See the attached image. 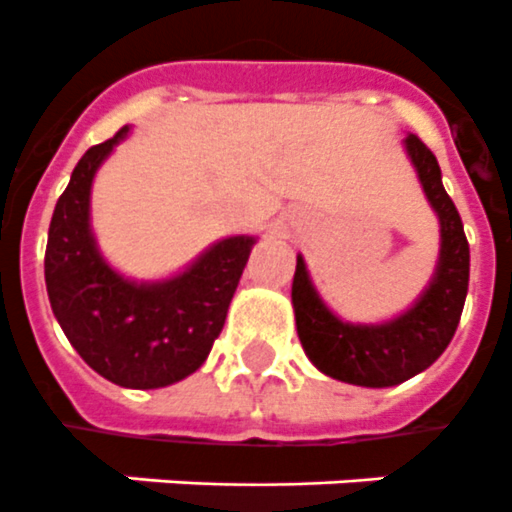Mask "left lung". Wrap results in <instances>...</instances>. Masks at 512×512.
<instances>
[{
  "label": "left lung",
  "instance_id": "obj_1",
  "mask_svg": "<svg viewBox=\"0 0 512 512\" xmlns=\"http://www.w3.org/2000/svg\"><path fill=\"white\" fill-rule=\"evenodd\" d=\"M404 145L441 222L439 269L418 304L386 325H349L322 304L301 256L293 275L296 330L306 357L325 375L354 386H396L431 367L452 341L468 296V237L455 203L441 185L439 161L415 134Z\"/></svg>",
  "mask_w": 512,
  "mask_h": 512
}]
</instances>
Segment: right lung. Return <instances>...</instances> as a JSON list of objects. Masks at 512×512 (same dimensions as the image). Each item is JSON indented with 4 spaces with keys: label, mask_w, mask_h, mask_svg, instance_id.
Here are the masks:
<instances>
[{
    "label": "right lung",
    "mask_w": 512,
    "mask_h": 512,
    "mask_svg": "<svg viewBox=\"0 0 512 512\" xmlns=\"http://www.w3.org/2000/svg\"><path fill=\"white\" fill-rule=\"evenodd\" d=\"M116 137L81 155L49 222L44 280L52 312L79 357L124 388H161L206 362L251 256L253 237L211 245L187 272L134 285L102 261L89 230L94 171Z\"/></svg>",
    "instance_id": "1"
}]
</instances>
